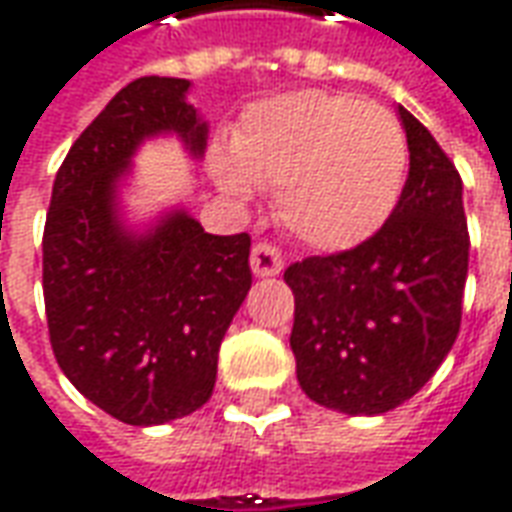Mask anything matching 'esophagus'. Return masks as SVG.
Listing matches in <instances>:
<instances>
[{
  "label": "esophagus",
  "mask_w": 512,
  "mask_h": 512,
  "mask_svg": "<svg viewBox=\"0 0 512 512\" xmlns=\"http://www.w3.org/2000/svg\"><path fill=\"white\" fill-rule=\"evenodd\" d=\"M250 270L256 276H276V273L284 270V259L270 242H256L253 250H250Z\"/></svg>",
  "instance_id": "obj_1"
}]
</instances>
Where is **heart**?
<instances>
[{"instance_id": "1", "label": "heart", "mask_w": 512, "mask_h": 512, "mask_svg": "<svg viewBox=\"0 0 512 512\" xmlns=\"http://www.w3.org/2000/svg\"><path fill=\"white\" fill-rule=\"evenodd\" d=\"M407 136L379 105L329 91H298L256 105L211 172L228 195L276 189L281 225L303 245L345 250L396 211L407 178Z\"/></svg>"}]
</instances>
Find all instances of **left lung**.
I'll list each match as a JSON object with an SVG mask.
<instances>
[{
  "label": "left lung",
  "instance_id": "obj_1",
  "mask_svg": "<svg viewBox=\"0 0 512 512\" xmlns=\"http://www.w3.org/2000/svg\"><path fill=\"white\" fill-rule=\"evenodd\" d=\"M410 172L396 211L357 248L284 270L295 295L298 382L320 407L379 415L404 404L457 340L468 276L463 181L404 108Z\"/></svg>",
  "mask_w": 512,
  "mask_h": 512
}]
</instances>
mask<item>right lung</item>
Here are the masks:
<instances>
[{
  "label": "right lung",
  "mask_w": 512,
  "mask_h": 512,
  "mask_svg": "<svg viewBox=\"0 0 512 512\" xmlns=\"http://www.w3.org/2000/svg\"><path fill=\"white\" fill-rule=\"evenodd\" d=\"M186 91L181 77L122 88L63 158L44 225L52 354L91 404L130 426L209 401L222 337L253 281L248 234H206L183 211L147 236L116 222V181L144 136L175 130L203 153L206 125Z\"/></svg>",
  "instance_id": "obj_1"
}]
</instances>
